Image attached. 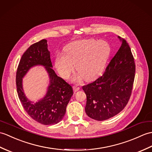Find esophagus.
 Masks as SVG:
<instances>
[{"instance_id": "obj_1", "label": "esophagus", "mask_w": 152, "mask_h": 152, "mask_svg": "<svg viewBox=\"0 0 152 152\" xmlns=\"http://www.w3.org/2000/svg\"><path fill=\"white\" fill-rule=\"evenodd\" d=\"M73 89H74V91H75V92H76V91L80 90V87L78 86H75L73 87Z\"/></svg>"}]
</instances>
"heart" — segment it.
<instances>
[{"label":"heart","mask_w":152,"mask_h":152,"mask_svg":"<svg viewBox=\"0 0 152 152\" xmlns=\"http://www.w3.org/2000/svg\"><path fill=\"white\" fill-rule=\"evenodd\" d=\"M110 53L106 41L93 39L73 41L64 48V54L56 58L55 66L63 78L69 79L76 69L79 73L75 78L90 81L103 70Z\"/></svg>","instance_id":"1"}]
</instances>
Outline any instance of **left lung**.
<instances>
[{
  "label": "left lung",
  "mask_w": 152,
  "mask_h": 152,
  "mask_svg": "<svg viewBox=\"0 0 152 152\" xmlns=\"http://www.w3.org/2000/svg\"><path fill=\"white\" fill-rule=\"evenodd\" d=\"M121 47L106 67L103 75L83 86L87 96L86 114L98 121L119 113L126 107L132 94L135 65L128 43L118 37Z\"/></svg>",
  "instance_id": "left-lung-1"
}]
</instances>
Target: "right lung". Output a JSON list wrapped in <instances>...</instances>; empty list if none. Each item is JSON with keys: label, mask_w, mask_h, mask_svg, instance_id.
Here are the masks:
<instances>
[{"label": "right lung", "mask_w": 152, "mask_h": 152, "mask_svg": "<svg viewBox=\"0 0 152 152\" xmlns=\"http://www.w3.org/2000/svg\"><path fill=\"white\" fill-rule=\"evenodd\" d=\"M37 65L44 66L47 70L49 85L45 96L34 102L28 100L24 94L22 78L31 68ZM16 85L19 100L31 118L44 125L56 124L63 119L73 94L72 87L52 69L47 40L31 45L24 53L17 70Z\"/></svg>", "instance_id": "add662e5"}]
</instances>
